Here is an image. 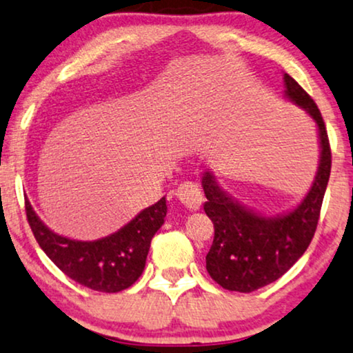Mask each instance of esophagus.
<instances>
[{
    "label": "esophagus",
    "instance_id": "34e87169",
    "mask_svg": "<svg viewBox=\"0 0 353 353\" xmlns=\"http://www.w3.org/2000/svg\"><path fill=\"white\" fill-rule=\"evenodd\" d=\"M176 197L189 210H199L203 202L202 192H200L199 185L194 184V182H182L176 189Z\"/></svg>",
    "mask_w": 353,
    "mask_h": 353
}]
</instances>
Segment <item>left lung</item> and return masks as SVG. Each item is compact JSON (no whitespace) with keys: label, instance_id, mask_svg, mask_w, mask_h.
<instances>
[{"label":"left lung","instance_id":"obj_1","mask_svg":"<svg viewBox=\"0 0 353 353\" xmlns=\"http://www.w3.org/2000/svg\"><path fill=\"white\" fill-rule=\"evenodd\" d=\"M285 94L318 125L321 159L313 187L303 202L283 216L265 218L234 202L205 172V213L213 221L215 238L207 254L210 276L231 292L251 293L280 279L310 246L318 228L323 199L331 176V145L316 102L290 74H283Z\"/></svg>","mask_w":353,"mask_h":353}]
</instances>
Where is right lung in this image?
Listing matches in <instances>:
<instances>
[{
    "instance_id": "obj_1",
    "label": "right lung",
    "mask_w": 353,
    "mask_h": 353,
    "mask_svg": "<svg viewBox=\"0 0 353 353\" xmlns=\"http://www.w3.org/2000/svg\"><path fill=\"white\" fill-rule=\"evenodd\" d=\"M166 212L163 197L117 233L97 241H74L48 230L26 200L29 226L48 259L71 280L104 293L122 292L140 279L151 239L163 226Z\"/></svg>"
}]
</instances>
